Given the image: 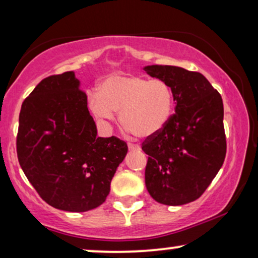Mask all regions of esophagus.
<instances>
[{
  "mask_svg": "<svg viewBox=\"0 0 258 258\" xmlns=\"http://www.w3.org/2000/svg\"><path fill=\"white\" fill-rule=\"evenodd\" d=\"M128 148H129V150H140V147L137 146V144H134V143H128Z\"/></svg>",
  "mask_w": 258,
  "mask_h": 258,
  "instance_id": "esophagus-1",
  "label": "esophagus"
}]
</instances>
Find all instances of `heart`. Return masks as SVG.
<instances>
[{"instance_id": "obj_1", "label": "heart", "mask_w": 258, "mask_h": 258, "mask_svg": "<svg viewBox=\"0 0 258 258\" xmlns=\"http://www.w3.org/2000/svg\"><path fill=\"white\" fill-rule=\"evenodd\" d=\"M90 109L96 117L111 121L121 111L125 130L140 139L157 135L167 125L175 105L174 90L163 80L134 74H115L91 93Z\"/></svg>"}]
</instances>
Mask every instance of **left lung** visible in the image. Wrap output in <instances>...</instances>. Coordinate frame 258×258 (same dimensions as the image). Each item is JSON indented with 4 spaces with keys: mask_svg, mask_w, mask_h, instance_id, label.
Instances as JSON below:
<instances>
[{
    "mask_svg": "<svg viewBox=\"0 0 258 258\" xmlns=\"http://www.w3.org/2000/svg\"><path fill=\"white\" fill-rule=\"evenodd\" d=\"M144 70L170 84L176 101L167 125L142 143L146 186L156 202L182 206L201 197L224 162L223 102L201 73L174 66Z\"/></svg>",
    "mask_w": 258,
    "mask_h": 258,
    "instance_id": "1",
    "label": "left lung"
}]
</instances>
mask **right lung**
<instances>
[{"label": "right lung", "mask_w": 258, "mask_h": 258, "mask_svg": "<svg viewBox=\"0 0 258 258\" xmlns=\"http://www.w3.org/2000/svg\"><path fill=\"white\" fill-rule=\"evenodd\" d=\"M87 95L74 72L45 77L23 101L16 151L28 181L56 209L83 213L101 206L128 146L97 137Z\"/></svg>", "instance_id": "1"}]
</instances>
